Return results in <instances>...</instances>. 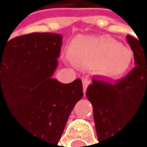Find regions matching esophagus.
<instances>
[{
	"mask_svg": "<svg viewBox=\"0 0 147 147\" xmlns=\"http://www.w3.org/2000/svg\"><path fill=\"white\" fill-rule=\"evenodd\" d=\"M82 83H83V92H86L87 87H88V85H90V78L88 77H83L82 78Z\"/></svg>",
	"mask_w": 147,
	"mask_h": 147,
	"instance_id": "esophagus-1",
	"label": "esophagus"
}]
</instances>
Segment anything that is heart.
Instances as JSON below:
<instances>
[{"label":"heart","instance_id":"1","mask_svg":"<svg viewBox=\"0 0 147 147\" xmlns=\"http://www.w3.org/2000/svg\"><path fill=\"white\" fill-rule=\"evenodd\" d=\"M74 55L85 64L97 66L109 78H119L128 74L134 60L130 48L106 36H87L76 40Z\"/></svg>","mask_w":147,"mask_h":147}]
</instances>
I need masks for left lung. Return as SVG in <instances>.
Here are the masks:
<instances>
[{
	"label": "left lung",
	"instance_id": "obj_1",
	"mask_svg": "<svg viewBox=\"0 0 147 147\" xmlns=\"http://www.w3.org/2000/svg\"><path fill=\"white\" fill-rule=\"evenodd\" d=\"M127 40L134 53L135 67L115 82L93 77L86 92L93 106L97 145L102 147H111L113 138L136 115L147 113V36L140 39L127 35Z\"/></svg>",
	"mask_w": 147,
	"mask_h": 147
}]
</instances>
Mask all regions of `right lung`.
<instances>
[{
  "label": "right lung",
  "instance_id": "add662e5",
  "mask_svg": "<svg viewBox=\"0 0 147 147\" xmlns=\"http://www.w3.org/2000/svg\"><path fill=\"white\" fill-rule=\"evenodd\" d=\"M61 45L56 33L0 40V118L14 121L27 147L59 146L70 113L83 96L80 78L71 83L53 78Z\"/></svg>",
  "mask_w": 147,
  "mask_h": 147
}]
</instances>
